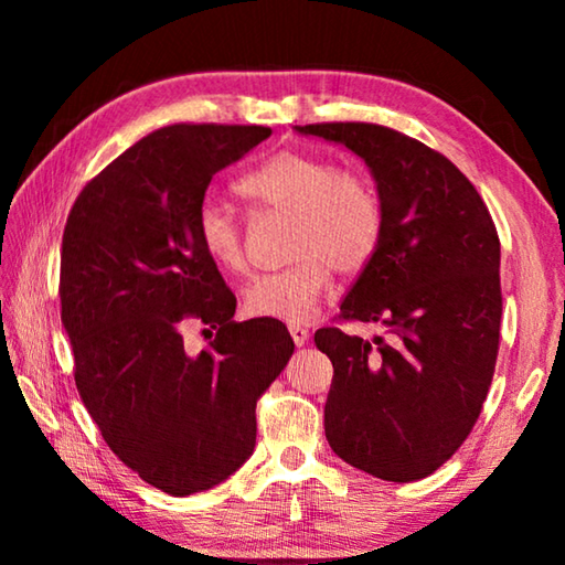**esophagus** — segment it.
<instances>
[{
  "label": "esophagus",
  "instance_id": "obj_1",
  "mask_svg": "<svg viewBox=\"0 0 565 565\" xmlns=\"http://www.w3.org/2000/svg\"><path fill=\"white\" fill-rule=\"evenodd\" d=\"M289 333H291L296 347H303L306 339H309V331H306L303 327H289Z\"/></svg>",
  "mask_w": 565,
  "mask_h": 565
}]
</instances>
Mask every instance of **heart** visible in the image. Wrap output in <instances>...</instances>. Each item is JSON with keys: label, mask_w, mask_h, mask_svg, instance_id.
Returning a JSON list of instances; mask_svg holds the SVG:
<instances>
[{"label": "heart", "mask_w": 565, "mask_h": 565, "mask_svg": "<svg viewBox=\"0 0 565 565\" xmlns=\"http://www.w3.org/2000/svg\"><path fill=\"white\" fill-rule=\"evenodd\" d=\"M256 212L291 214L289 269L256 276L244 289V309L256 319L289 323L317 313L331 269L359 271L376 252L384 212L374 186L309 151H279L236 181ZM202 252L226 274L246 269L244 234L228 209L206 199L196 212Z\"/></svg>", "instance_id": "heart-1"}]
</instances>
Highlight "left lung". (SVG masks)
<instances>
[{"label": "left lung", "instance_id": "left-lung-1", "mask_svg": "<svg viewBox=\"0 0 565 565\" xmlns=\"http://www.w3.org/2000/svg\"><path fill=\"white\" fill-rule=\"evenodd\" d=\"M343 145L376 181L384 228L341 317L384 337L313 333L333 363L323 431L333 454L394 483L431 476L471 434L501 329V244L471 181L444 154L379 124L296 127Z\"/></svg>", "mask_w": 565, "mask_h": 565}]
</instances>
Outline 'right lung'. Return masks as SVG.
I'll list each match as a JSON object with an SVG mask.
<instances>
[{
    "instance_id": "right-lung-1",
    "label": "right lung",
    "mask_w": 565,
    "mask_h": 565,
    "mask_svg": "<svg viewBox=\"0 0 565 565\" xmlns=\"http://www.w3.org/2000/svg\"><path fill=\"white\" fill-rule=\"evenodd\" d=\"M269 137L226 124L151 131L82 189L64 226L76 388L119 461L169 495L214 489L246 463L256 401L294 353L281 321H234V294L196 238L209 181ZM186 322L213 339L204 352L183 343Z\"/></svg>"
}]
</instances>
